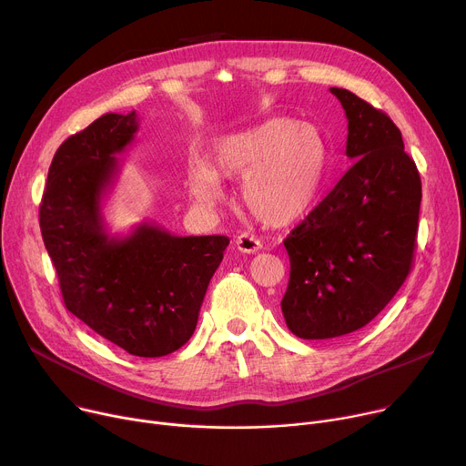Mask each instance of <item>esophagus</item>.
Wrapping results in <instances>:
<instances>
[{
  "label": "esophagus",
  "instance_id": "34e87169",
  "mask_svg": "<svg viewBox=\"0 0 466 466\" xmlns=\"http://www.w3.org/2000/svg\"><path fill=\"white\" fill-rule=\"evenodd\" d=\"M236 248L238 251L241 253H257L262 249V243L260 239H257L255 236H249V234H239L236 238Z\"/></svg>",
  "mask_w": 466,
  "mask_h": 466
}]
</instances>
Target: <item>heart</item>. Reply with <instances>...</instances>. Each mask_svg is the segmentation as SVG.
<instances>
[{"instance_id": "obj_1", "label": "heart", "mask_w": 466, "mask_h": 466, "mask_svg": "<svg viewBox=\"0 0 466 466\" xmlns=\"http://www.w3.org/2000/svg\"><path fill=\"white\" fill-rule=\"evenodd\" d=\"M209 160V166L192 162L187 171V190L196 209L217 211L225 202L220 177L241 179L243 206L264 223L279 227L313 206L325 181L329 151L315 127L276 116L217 139Z\"/></svg>"}]
</instances>
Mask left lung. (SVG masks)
I'll use <instances>...</instances> for the list:
<instances>
[{"label": "left lung", "mask_w": 466, "mask_h": 466, "mask_svg": "<svg viewBox=\"0 0 466 466\" xmlns=\"http://www.w3.org/2000/svg\"><path fill=\"white\" fill-rule=\"evenodd\" d=\"M348 116L353 160L285 243L290 278L281 311L292 334L327 339L369 325L411 270L421 179L383 111L330 88Z\"/></svg>", "instance_id": "obj_1"}]
</instances>
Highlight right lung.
Instances as JSON below:
<instances>
[{"label":"right lung","instance_id":"obj_1","mask_svg":"<svg viewBox=\"0 0 466 466\" xmlns=\"http://www.w3.org/2000/svg\"><path fill=\"white\" fill-rule=\"evenodd\" d=\"M137 132L136 111L107 113L67 137L48 167L39 227L66 308L136 357H164L192 336L227 236H174L141 223L109 236L102 198L116 153Z\"/></svg>","mask_w":466,"mask_h":466}]
</instances>
